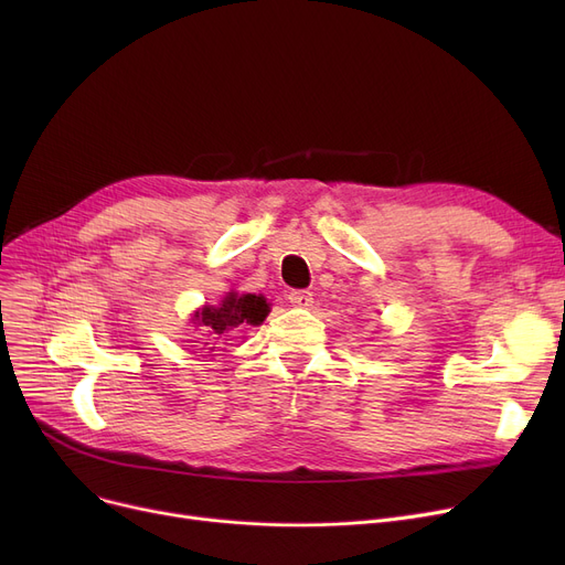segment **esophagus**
<instances>
[{
    "mask_svg": "<svg viewBox=\"0 0 565 565\" xmlns=\"http://www.w3.org/2000/svg\"><path fill=\"white\" fill-rule=\"evenodd\" d=\"M288 300H290L292 307L307 309V307L313 305V295H311L309 290H290V292H288Z\"/></svg>",
    "mask_w": 565,
    "mask_h": 565,
    "instance_id": "esophagus-1",
    "label": "esophagus"
}]
</instances>
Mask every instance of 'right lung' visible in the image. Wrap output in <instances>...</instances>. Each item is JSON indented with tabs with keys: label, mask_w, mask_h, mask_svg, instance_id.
Instances as JSON below:
<instances>
[{
	"label": "right lung",
	"mask_w": 565,
	"mask_h": 565,
	"mask_svg": "<svg viewBox=\"0 0 565 565\" xmlns=\"http://www.w3.org/2000/svg\"><path fill=\"white\" fill-rule=\"evenodd\" d=\"M267 311H270V307H267L265 298H260V295L228 292L220 307H203L201 311L194 313V320L201 324V332L207 345L228 337L237 328L260 324Z\"/></svg>",
	"instance_id": "right-lung-1"
}]
</instances>
